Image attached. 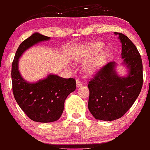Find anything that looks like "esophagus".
<instances>
[{
  "label": "esophagus",
  "mask_w": 150,
  "mask_h": 150,
  "mask_svg": "<svg viewBox=\"0 0 150 150\" xmlns=\"http://www.w3.org/2000/svg\"><path fill=\"white\" fill-rule=\"evenodd\" d=\"M81 86H82V82L79 80H76V87L77 88H79V87H80Z\"/></svg>",
  "instance_id": "obj_1"
}]
</instances>
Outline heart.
<instances>
[{
  "mask_svg": "<svg viewBox=\"0 0 150 150\" xmlns=\"http://www.w3.org/2000/svg\"><path fill=\"white\" fill-rule=\"evenodd\" d=\"M103 44L101 42H95L89 44L86 48L85 53L83 55H81L79 58V60H86L87 59L91 58L93 55H96L90 60L87 62L85 65V69L88 73H95L98 70L100 69L105 62H106V56L103 54H98L99 51L102 49Z\"/></svg>",
  "mask_w": 150,
  "mask_h": 150,
  "instance_id": "1",
  "label": "heart"
}]
</instances>
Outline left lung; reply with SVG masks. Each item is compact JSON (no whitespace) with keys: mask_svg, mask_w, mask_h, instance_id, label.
I'll use <instances>...</instances> for the list:
<instances>
[{"mask_svg":"<svg viewBox=\"0 0 150 150\" xmlns=\"http://www.w3.org/2000/svg\"><path fill=\"white\" fill-rule=\"evenodd\" d=\"M122 44V64L127 69L125 76L118 75L117 64L110 62L89 81L88 109L93 117L103 121L119 119L137 99L143 83V63L137 48L128 37L119 33Z\"/></svg>","mask_w":150,"mask_h":150,"instance_id":"obj_1","label":"left lung"}]
</instances>
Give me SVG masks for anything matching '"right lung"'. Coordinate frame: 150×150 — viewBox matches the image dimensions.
<instances>
[{
    "instance_id": "1",
    "label": "right lung",
    "mask_w": 150,
    "mask_h": 150,
    "mask_svg": "<svg viewBox=\"0 0 150 150\" xmlns=\"http://www.w3.org/2000/svg\"><path fill=\"white\" fill-rule=\"evenodd\" d=\"M50 39L39 33H33L19 45L12 65L15 100L28 117L38 122L57 121L63 112L64 101L76 86L75 79H64L52 74L35 83L25 81L20 74L18 61L22 54L33 46Z\"/></svg>"
}]
</instances>
